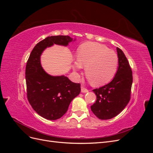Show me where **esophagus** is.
<instances>
[{
    "mask_svg": "<svg viewBox=\"0 0 153 153\" xmlns=\"http://www.w3.org/2000/svg\"><path fill=\"white\" fill-rule=\"evenodd\" d=\"M81 91H82V92H87L88 91H89V90L87 89L86 88H85L84 87L82 86V87H81Z\"/></svg>",
    "mask_w": 153,
    "mask_h": 153,
    "instance_id": "34e87169",
    "label": "esophagus"
}]
</instances>
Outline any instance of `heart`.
I'll return each instance as SVG.
<instances>
[{
	"label": "heart",
	"mask_w": 153,
	"mask_h": 153,
	"mask_svg": "<svg viewBox=\"0 0 153 153\" xmlns=\"http://www.w3.org/2000/svg\"><path fill=\"white\" fill-rule=\"evenodd\" d=\"M117 55L106 46L89 42L81 45L77 51V60L74 69L85 68V73L91 84L100 86L107 84L117 72Z\"/></svg>",
	"instance_id": "obj_1"
}]
</instances>
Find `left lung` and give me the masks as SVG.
<instances>
[{"instance_id": "obj_1", "label": "left lung", "mask_w": 153, "mask_h": 153, "mask_svg": "<svg viewBox=\"0 0 153 153\" xmlns=\"http://www.w3.org/2000/svg\"><path fill=\"white\" fill-rule=\"evenodd\" d=\"M119 67L114 79L108 84L93 89L96 102L91 106L92 112L102 120L112 119L121 113L131 99L132 70L123 51L117 48Z\"/></svg>"}]
</instances>
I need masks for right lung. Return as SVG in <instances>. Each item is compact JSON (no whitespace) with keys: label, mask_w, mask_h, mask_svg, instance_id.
<instances>
[{"label":"right lung","mask_w":153,"mask_h":153,"mask_svg":"<svg viewBox=\"0 0 153 153\" xmlns=\"http://www.w3.org/2000/svg\"><path fill=\"white\" fill-rule=\"evenodd\" d=\"M68 36H49L37 44L30 54L25 68L27 97L36 112L49 120L60 119L66 114L71 101L80 94V84L64 76H52L41 66L43 51L53 44L67 46Z\"/></svg>","instance_id":"1"}]
</instances>
